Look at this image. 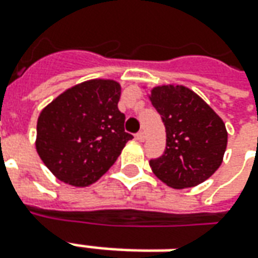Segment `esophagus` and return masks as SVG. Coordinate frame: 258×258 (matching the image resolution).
<instances>
[{
  "mask_svg": "<svg viewBox=\"0 0 258 258\" xmlns=\"http://www.w3.org/2000/svg\"><path fill=\"white\" fill-rule=\"evenodd\" d=\"M137 140H138L140 143H143L144 140H145V134H144V131H140V133L137 134Z\"/></svg>",
  "mask_w": 258,
  "mask_h": 258,
  "instance_id": "34e87169",
  "label": "esophagus"
}]
</instances>
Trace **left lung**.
I'll use <instances>...</instances> for the list:
<instances>
[{
	"label": "left lung",
	"instance_id": "1",
	"mask_svg": "<svg viewBox=\"0 0 258 258\" xmlns=\"http://www.w3.org/2000/svg\"><path fill=\"white\" fill-rule=\"evenodd\" d=\"M148 99L166 133L164 155L151 159L152 172L166 186L186 189L210 178L223 162L227 130L215 110L182 85L150 89Z\"/></svg>",
	"mask_w": 258,
	"mask_h": 258
}]
</instances>
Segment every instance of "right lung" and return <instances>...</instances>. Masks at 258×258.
<instances>
[{"label":"right lung","mask_w":258,"mask_h":258,"mask_svg":"<svg viewBox=\"0 0 258 258\" xmlns=\"http://www.w3.org/2000/svg\"><path fill=\"white\" fill-rule=\"evenodd\" d=\"M121 86L92 79L64 90L38 117L35 147L59 180L85 188L99 180L133 138L118 110Z\"/></svg>","instance_id":"1"}]
</instances>
